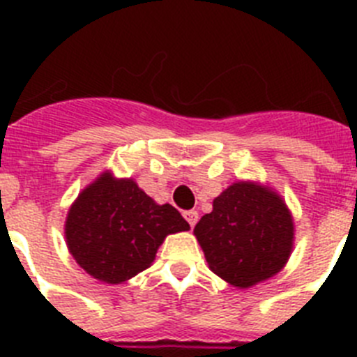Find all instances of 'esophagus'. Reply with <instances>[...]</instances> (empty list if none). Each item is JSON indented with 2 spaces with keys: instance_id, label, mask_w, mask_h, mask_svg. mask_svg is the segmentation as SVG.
<instances>
[{
  "instance_id": "34e87169",
  "label": "esophagus",
  "mask_w": 357,
  "mask_h": 357,
  "mask_svg": "<svg viewBox=\"0 0 357 357\" xmlns=\"http://www.w3.org/2000/svg\"><path fill=\"white\" fill-rule=\"evenodd\" d=\"M184 218L185 220H188V223L191 227H195L197 225V222H198V213L195 209H191V211H185L184 213Z\"/></svg>"
}]
</instances>
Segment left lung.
Listing matches in <instances>:
<instances>
[{
	"label": "left lung",
	"instance_id": "8db88e82",
	"mask_svg": "<svg viewBox=\"0 0 357 357\" xmlns=\"http://www.w3.org/2000/svg\"><path fill=\"white\" fill-rule=\"evenodd\" d=\"M195 236L209 268L236 288L279 273L293 250V218L284 200L264 185L236 182L214 198Z\"/></svg>",
	"mask_w": 357,
	"mask_h": 357
}]
</instances>
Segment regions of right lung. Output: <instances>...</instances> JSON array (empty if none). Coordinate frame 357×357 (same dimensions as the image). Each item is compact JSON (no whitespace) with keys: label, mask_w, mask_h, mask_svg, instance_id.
<instances>
[{"label":"right lung","mask_w":357,"mask_h":357,"mask_svg":"<svg viewBox=\"0 0 357 357\" xmlns=\"http://www.w3.org/2000/svg\"><path fill=\"white\" fill-rule=\"evenodd\" d=\"M189 230L181 213L159 206L132 178L105 172L78 195L66 220V241L85 272L119 284L146 270L168 234Z\"/></svg>","instance_id":"add662e5"}]
</instances>
